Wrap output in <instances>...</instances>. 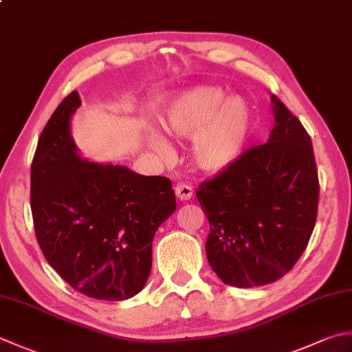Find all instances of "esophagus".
<instances>
[{
    "label": "esophagus",
    "instance_id": "34e87169",
    "mask_svg": "<svg viewBox=\"0 0 352 352\" xmlns=\"http://www.w3.org/2000/svg\"><path fill=\"white\" fill-rule=\"evenodd\" d=\"M192 194H194V189H192L189 184L180 183L175 186V195L178 199H182V201H188V199L192 198Z\"/></svg>",
    "mask_w": 352,
    "mask_h": 352
}]
</instances>
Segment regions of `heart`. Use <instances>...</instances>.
<instances>
[{
  "mask_svg": "<svg viewBox=\"0 0 352 352\" xmlns=\"http://www.w3.org/2000/svg\"><path fill=\"white\" fill-rule=\"evenodd\" d=\"M163 128L177 137H192V155L199 168L219 172L243 154L250 137L252 111L243 98H229L218 87H197L169 102L160 117ZM149 142L166 148L160 135Z\"/></svg>",
  "mask_w": 352,
  "mask_h": 352,
  "instance_id": "b5f03b06",
  "label": "heart"
}]
</instances>
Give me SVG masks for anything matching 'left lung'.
<instances>
[{
    "label": "left lung",
    "instance_id": "1",
    "mask_svg": "<svg viewBox=\"0 0 352 352\" xmlns=\"http://www.w3.org/2000/svg\"><path fill=\"white\" fill-rule=\"evenodd\" d=\"M268 142L245 149L197 190L210 230L206 254L224 284L267 285L292 270L318 218L311 137L278 96Z\"/></svg>",
    "mask_w": 352,
    "mask_h": 352
}]
</instances>
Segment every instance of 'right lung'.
Masks as SVG:
<instances>
[{
    "mask_svg": "<svg viewBox=\"0 0 352 352\" xmlns=\"http://www.w3.org/2000/svg\"><path fill=\"white\" fill-rule=\"evenodd\" d=\"M72 91L41 133L30 169L34 235L43 254L76 292L125 300L146 284L153 239L177 203L169 178L85 162L70 134L80 107Z\"/></svg>",
    "mask_w": 352,
    "mask_h": 352,
    "instance_id": "1",
    "label": "right lung"
}]
</instances>
